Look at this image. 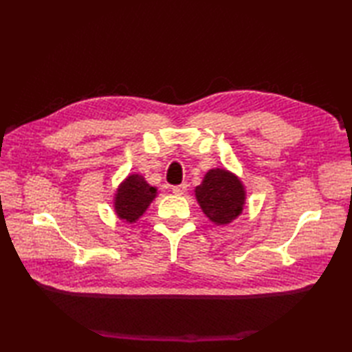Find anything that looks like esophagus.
Returning <instances> with one entry per match:
<instances>
[{"label":"esophagus","mask_w":352,"mask_h":352,"mask_svg":"<svg viewBox=\"0 0 352 352\" xmlns=\"http://www.w3.org/2000/svg\"><path fill=\"white\" fill-rule=\"evenodd\" d=\"M186 190H188V184H186V183H183L180 186H174V188H172V193H174V195H177V197L184 195Z\"/></svg>","instance_id":"obj_1"}]
</instances>
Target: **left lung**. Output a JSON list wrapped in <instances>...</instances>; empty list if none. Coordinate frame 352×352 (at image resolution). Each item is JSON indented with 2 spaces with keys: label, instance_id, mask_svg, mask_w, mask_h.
Segmentation results:
<instances>
[{
  "label": "left lung",
  "instance_id": "1",
  "mask_svg": "<svg viewBox=\"0 0 352 352\" xmlns=\"http://www.w3.org/2000/svg\"><path fill=\"white\" fill-rule=\"evenodd\" d=\"M195 198L208 221L214 226L226 227L243 213L246 189L234 172L226 168H212L195 188Z\"/></svg>",
  "mask_w": 352,
  "mask_h": 352
}]
</instances>
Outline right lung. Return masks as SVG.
Instances as JSON below:
<instances>
[{"label":"right lung","mask_w":352,"mask_h":352,"mask_svg":"<svg viewBox=\"0 0 352 352\" xmlns=\"http://www.w3.org/2000/svg\"><path fill=\"white\" fill-rule=\"evenodd\" d=\"M157 197V188L149 184L144 175L129 174L119 183L113 193V212L126 223L138 222Z\"/></svg>","instance_id":"add662e5"}]
</instances>
